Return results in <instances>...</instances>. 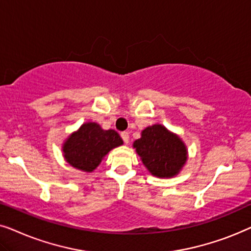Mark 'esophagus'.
<instances>
[{"instance_id": "obj_1", "label": "esophagus", "mask_w": 251, "mask_h": 251, "mask_svg": "<svg viewBox=\"0 0 251 251\" xmlns=\"http://www.w3.org/2000/svg\"><path fill=\"white\" fill-rule=\"evenodd\" d=\"M120 135H122V139H123L124 142L128 143V141H129V134H128L127 132H123Z\"/></svg>"}]
</instances>
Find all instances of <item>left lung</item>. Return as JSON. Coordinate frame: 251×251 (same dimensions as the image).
Returning <instances> with one entry per match:
<instances>
[{"instance_id":"left-lung-1","label":"left lung","mask_w":251,"mask_h":251,"mask_svg":"<svg viewBox=\"0 0 251 251\" xmlns=\"http://www.w3.org/2000/svg\"><path fill=\"white\" fill-rule=\"evenodd\" d=\"M133 147L146 168L159 178L178 175L187 159V150L181 140L162 125L143 129L141 138L136 140Z\"/></svg>"}]
</instances>
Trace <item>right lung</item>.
<instances>
[{"mask_svg": "<svg viewBox=\"0 0 251 251\" xmlns=\"http://www.w3.org/2000/svg\"><path fill=\"white\" fill-rule=\"evenodd\" d=\"M123 140L113 129H104L95 123L83 124L64 143L66 162L73 168L92 172L110 150L122 146Z\"/></svg>", "mask_w": 251, "mask_h": 251, "instance_id": "obj_1", "label": "right lung"}]
</instances>
